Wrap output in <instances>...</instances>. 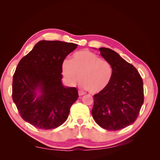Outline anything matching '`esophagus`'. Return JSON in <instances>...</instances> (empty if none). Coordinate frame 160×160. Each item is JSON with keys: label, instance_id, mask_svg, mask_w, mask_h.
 Listing matches in <instances>:
<instances>
[{"label": "esophagus", "instance_id": "34e87169", "mask_svg": "<svg viewBox=\"0 0 160 160\" xmlns=\"http://www.w3.org/2000/svg\"><path fill=\"white\" fill-rule=\"evenodd\" d=\"M78 95H79L80 96H83V95H84V93L82 92V91H78Z\"/></svg>", "mask_w": 160, "mask_h": 160}]
</instances>
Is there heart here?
I'll return each instance as SVG.
<instances>
[{"label": "heart", "instance_id": "obj_1", "mask_svg": "<svg viewBox=\"0 0 160 160\" xmlns=\"http://www.w3.org/2000/svg\"><path fill=\"white\" fill-rule=\"evenodd\" d=\"M62 71L66 80L72 85L76 84L81 78L83 87L91 93L104 91L112 78L111 64L89 50L76 53L72 60H64Z\"/></svg>", "mask_w": 160, "mask_h": 160}]
</instances>
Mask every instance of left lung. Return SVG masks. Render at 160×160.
<instances>
[{
    "mask_svg": "<svg viewBox=\"0 0 160 160\" xmlns=\"http://www.w3.org/2000/svg\"><path fill=\"white\" fill-rule=\"evenodd\" d=\"M99 51L111 64L112 78L106 89L93 96L91 113L102 128L120 130L131 125L138 116L144 102L143 81L137 69L117 52L105 47Z\"/></svg>",
    "mask_w": 160,
    "mask_h": 160,
    "instance_id": "left-lung-1",
    "label": "left lung"
}]
</instances>
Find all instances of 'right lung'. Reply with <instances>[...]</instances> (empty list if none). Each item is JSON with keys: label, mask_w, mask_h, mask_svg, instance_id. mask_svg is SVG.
Masks as SVG:
<instances>
[{"label": "right lung", "mask_w": 160, "mask_h": 160, "mask_svg": "<svg viewBox=\"0 0 160 160\" xmlns=\"http://www.w3.org/2000/svg\"><path fill=\"white\" fill-rule=\"evenodd\" d=\"M78 45L40 40L20 60L13 76L12 98L24 120L48 130L67 120L78 98L76 87L62 82V64Z\"/></svg>", "instance_id": "right-lung-1"}]
</instances>
